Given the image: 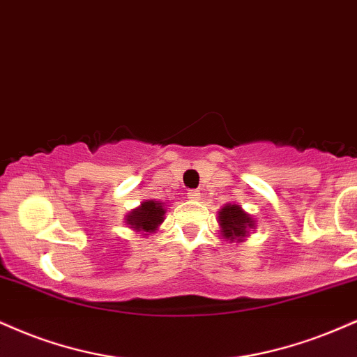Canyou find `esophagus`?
I'll return each instance as SVG.
<instances>
[{"mask_svg":"<svg viewBox=\"0 0 357 357\" xmlns=\"http://www.w3.org/2000/svg\"><path fill=\"white\" fill-rule=\"evenodd\" d=\"M199 196H201L199 191H190V192H188V199H191V201H197V199H199Z\"/></svg>","mask_w":357,"mask_h":357,"instance_id":"1","label":"esophagus"}]
</instances>
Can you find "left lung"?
Returning <instances> with one entry per match:
<instances>
[{"mask_svg": "<svg viewBox=\"0 0 357 357\" xmlns=\"http://www.w3.org/2000/svg\"><path fill=\"white\" fill-rule=\"evenodd\" d=\"M221 238L229 243H243L256 229V221L239 204L227 203L218 211Z\"/></svg>", "mask_w": 357, "mask_h": 357, "instance_id": "8db88e82", "label": "left lung"}]
</instances>
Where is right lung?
<instances>
[{"label": "right lung", "instance_id": "1", "mask_svg": "<svg viewBox=\"0 0 357 357\" xmlns=\"http://www.w3.org/2000/svg\"><path fill=\"white\" fill-rule=\"evenodd\" d=\"M165 203L156 199L143 201L137 208L131 209L130 213L124 216V222L137 234L148 236L158 231L161 222L165 221Z\"/></svg>", "mask_w": 357, "mask_h": 357}]
</instances>
